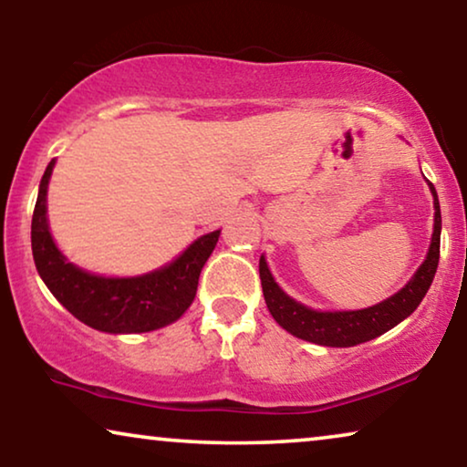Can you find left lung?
<instances>
[{"instance_id": "obj_1", "label": "left lung", "mask_w": 467, "mask_h": 467, "mask_svg": "<svg viewBox=\"0 0 467 467\" xmlns=\"http://www.w3.org/2000/svg\"><path fill=\"white\" fill-rule=\"evenodd\" d=\"M427 187L433 197V234L430 248H427L425 261L419 265V270L412 274V278L401 286L391 297L382 302L368 306L361 310H317L310 308L297 299L280 289V285L274 280L270 267H267L265 254L259 259V276L264 286V297L267 310L274 317L280 327L289 331L291 336L299 340L318 344V347H336L347 348L357 344L369 342L374 337L393 329L404 318H408L417 310V306L423 302L425 293L430 291L431 280L436 276L438 259H440V232H442V214H440V202L433 184L427 181Z\"/></svg>"}]
</instances>
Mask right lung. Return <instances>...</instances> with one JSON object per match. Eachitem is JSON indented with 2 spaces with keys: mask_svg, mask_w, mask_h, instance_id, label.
<instances>
[{
  "mask_svg": "<svg viewBox=\"0 0 467 467\" xmlns=\"http://www.w3.org/2000/svg\"><path fill=\"white\" fill-rule=\"evenodd\" d=\"M57 159L47 165L31 219L36 270L63 308L106 334H146L178 321L195 299L202 267L221 229L203 234L157 270L138 276H104L82 270L59 251L48 225V182Z\"/></svg>",
  "mask_w": 467,
  "mask_h": 467,
  "instance_id": "right-lung-1",
  "label": "right lung"
}]
</instances>
